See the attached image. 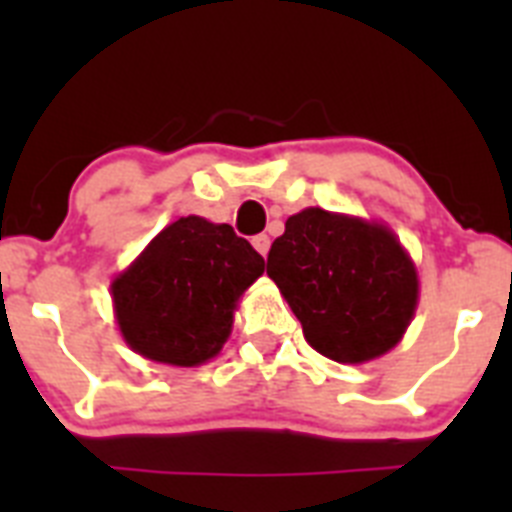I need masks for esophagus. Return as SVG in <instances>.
<instances>
[{
	"label": "esophagus",
	"instance_id": "obj_1",
	"mask_svg": "<svg viewBox=\"0 0 512 512\" xmlns=\"http://www.w3.org/2000/svg\"><path fill=\"white\" fill-rule=\"evenodd\" d=\"M253 248H256V251L261 253V256H266V253H269V246H271V241H269V235L266 233H261V235H253Z\"/></svg>",
	"mask_w": 512,
	"mask_h": 512
}]
</instances>
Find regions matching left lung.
Wrapping results in <instances>:
<instances>
[{
	"label": "left lung",
	"mask_w": 512,
	"mask_h": 512,
	"mask_svg": "<svg viewBox=\"0 0 512 512\" xmlns=\"http://www.w3.org/2000/svg\"><path fill=\"white\" fill-rule=\"evenodd\" d=\"M266 274L282 289L307 343L341 364L390 351L418 302L415 266L390 230L320 207L284 223Z\"/></svg>",
	"instance_id": "1"
}]
</instances>
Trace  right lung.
I'll return each instance as SVG.
<instances>
[{
  "label": "right lung",
  "mask_w": 512,
  "mask_h": 512,
  "mask_svg": "<svg viewBox=\"0 0 512 512\" xmlns=\"http://www.w3.org/2000/svg\"><path fill=\"white\" fill-rule=\"evenodd\" d=\"M264 259L230 225L179 217L112 282L117 323L138 354L197 366L223 348L238 297Z\"/></svg>",
  "instance_id": "obj_1"
}]
</instances>
